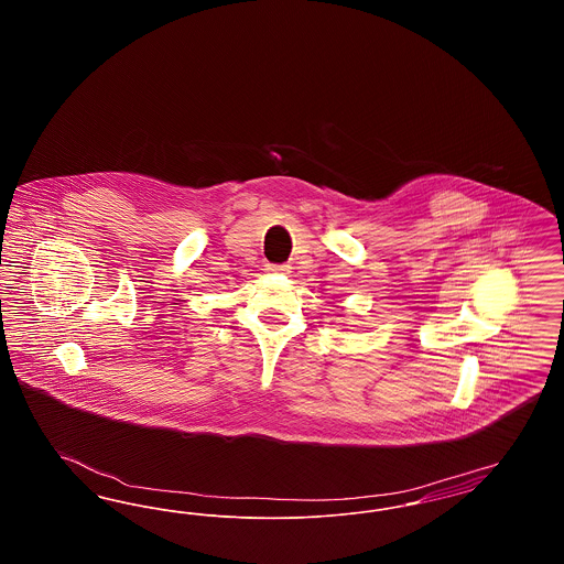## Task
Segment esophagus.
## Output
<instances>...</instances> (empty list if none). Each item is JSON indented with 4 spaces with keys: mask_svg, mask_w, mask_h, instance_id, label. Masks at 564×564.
Segmentation results:
<instances>
[{
    "mask_svg": "<svg viewBox=\"0 0 564 564\" xmlns=\"http://www.w3.org/2000/svg\"><path fill=\"white\" fill-rule=\"evenodd\" d=\"M269 272H281V274H285V272H290V267L288 264H269Z\"/></svg>",
    "mask_w": 564,
    "mask_h": 564,
    "instance_id": "esophagus-1",
    "label": "esophagus"
}]
</instances>
